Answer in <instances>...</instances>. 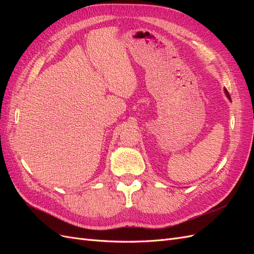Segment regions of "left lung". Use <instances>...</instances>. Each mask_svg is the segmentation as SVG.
I'll return each mask as SVG.
<instances>
[{"instance_id":"obj_1","label":"left lung","mask_w":254,"mask_h":254,"mask_svg":"<svg viewBox=\"0 0 254 254\" xmlns=\"http://www.w3.org/2000/svg\"><path fill=\"white\" fill-rule=\"evenodd\" d=\"M225 92H226V95L229 97V99H231V98H230V94H229V92L227 91V89H225Z\"/></svg>"}]
</instances>
